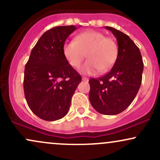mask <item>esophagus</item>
<instances>
[{
	"mask_svg": "<svg viewBox=\"0 0 160 160\" xmlns=\"http://www.w3.org/2000/svg\"><path fill=\"white\" fill-rule=\"evenodd\" d=\"M82 80H83V81H88V80H89V79H88L87 78H85V77H82Z\"/></svg>",
	"mask_w": 160,
	"mask_h": 160,
	"instance_id": "obj_1",
	"label": "esophagus"
}]
</instances>
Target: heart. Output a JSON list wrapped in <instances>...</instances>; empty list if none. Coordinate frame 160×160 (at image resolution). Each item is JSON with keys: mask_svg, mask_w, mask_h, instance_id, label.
<instances>
[{"mask_svg": "<svg viewBox=\"0 0 160 160\" xmlns=\"http://www.w3.org/2000/svg\"><path fill=\"white\" fill-rule=\"evenodd\" d=\"M62 51L66 61L74 68L87 57L89 60L80 71L82 74H94L98 70L103 73L111 68L118 56V45L113 38L103 33L87 31L78 34L75 41H66Z\"/></svg>", "mask_w": 160, "mask_h": 160, "instance_id": "b5f03b06", "label": "heart"}]
</instances>
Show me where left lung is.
<instances>
[{"label": "left lung", "instance_id": "1", "mask_svg": "<svg viewBox=\"0 0 160 160\" xmlns=\"http://www.w3.org/2000/svg\"><path fill=\"white\" fill-rule=\"evenodd\" d=\"M105 28L117 38L118 56L108 74L89 80V98L98 113L115 115L125 111L136 96L144 63L138 47L129 37L112 27Z\"/></svg>", "mask_w": 160, "mask_h": 160}]
</instances>
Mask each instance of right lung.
<instances>
[{"mask_svg": "<svg viewBox=\"0 0 160 160\" xmlns=\"http://www.w3.org/2000/svg\"><path fill=\"white\" fill-rule=\"evenodd\" d=\"M74 25L47 31L31 52L25 68L24 93L28 107L42 120L62 119L69 111L81 76L66 61L62 47Z\"/></svg>", "mask_w": 160, "mask_h": 160, "instance_id": "obj_1", "label": "right lung"}]
</instances>
